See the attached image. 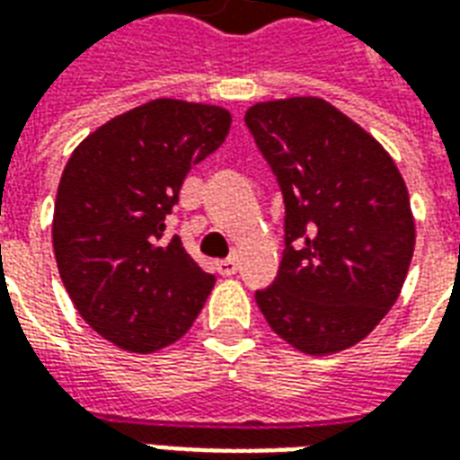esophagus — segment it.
<instances>
[{
    "label": "esophagus",
    "instance_id": "1",
    "mask_svg": "<svg viewBox=\"0 0 460 460\" xmlns=\"http://www.w3.org/2000/svg\"><path fill=\"white\" fill-rule=\"evenodd\" d=\"M217 270H219L224 279H229V276H236V270H239V261H236V259L219 261V263H217Z\"/></svg>",
    "mask_w": 460,
    "mask_h": 460
}]
</instances>
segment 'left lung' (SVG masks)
I'll list each match as a JSON object with an SVG mask.
<instances>
[{
    "mask_svg": "<svg viewBox=\"0 0 460 460\" xmlns=\"http://www.w3.org/2000/svg\"><path fill=\"white\" fill-rule=\"evenodd\" d=\"M246 125L286 204L279 276L256 303L288 345L335 355L402 293L416 241L404 177L365 128L315 95L251 105Z\"/></svg>",
    "mask_w": 460,
    "mask_h": 460,
    "instance_id": "8db88e82",
    "label": "left lung"
}]
</instances>
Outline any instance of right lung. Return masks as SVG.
Returning a JSON list of instances; mask_svg holds the SVG:
<instances>
[{
    "instance_id": "add662e5",
    "label": "right lung",
    "mask_w": 460,
    "mask_h": 460,
    "mask_svg": "<svg viewBox=\"0 0 460 460\" xmlns=\"http://www.w3.org/2000/svg\"><path fill=\"white\" fill-rule=\"evenodd\" d=\"M229 128L219 105L157 98L101 125L66 164L51 229L58 273L81 318L120 349L177 342L214 288L164 219Z\"/></svg>"
}]
</instances>
